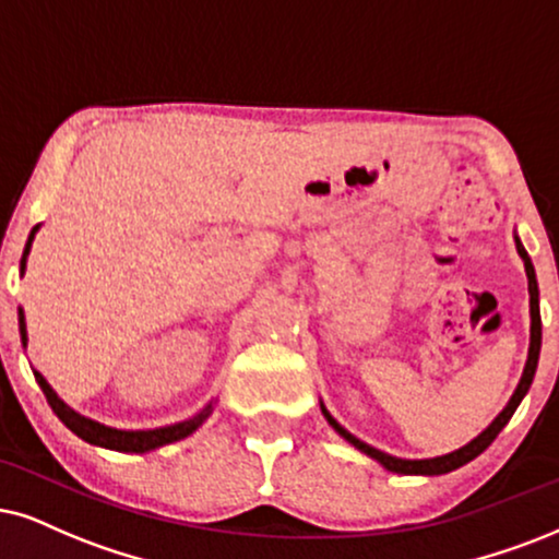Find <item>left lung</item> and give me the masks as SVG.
Listing matches in <instances>:
<instances>
[{"label":"left lung","instance_id":"left-lung-1","mask_svg":"<svg viewBox=\"0 0 559 559\" xmlns=\"http://www.w3.org/2000/svg\"><path fill=\"white\" fill-rule=\"evenodd\" d=\"M515 247H519V255L524 258L526 275H528V296H532V345H528V361H526L524 377H521L519 386H515L513 397H511V402H508V405H506L503 413H500L498 418L492 420L490 426H487V428L483 430V433H479V436L475 438V441H469L467 447H462V449L451 451V454H447V456H436V459H397V456H390V454H384V451H379V449L369 447V443L358 441V438L353 436V433H348V430H345V428L341 426V423H337L335 418H332V415H330L328 409H324V405H322L324 418H328L330 426L335 428L337 433H341V436L345 438V441L353 443V447H356V449H361L364 454H369L371 459H377V462H379V464H384V467L390 469V472H400V475H447V472H451V469L464 467V464L472 462V459L483 454V451H485L487 447H490L492 441H496L500 430L506 428V423L513 418L515 407H519V405H521V400L526 397L528 386H532V381H534V371H536V361H539V348H542L539 286H536V273H534L532 258H528V252L524 250V245L519 242V237H515Z\"/></svg>","mask_w":559,"mask_h":559}]
</instances>
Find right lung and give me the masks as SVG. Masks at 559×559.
Wrapping results in <instances>:
<instances>
[{"label": "right lung", "mask_w": 559, "mask_h": 559, "mask_svg": "<svg viewBox=\"0 0 559 559\" xmlns=\"http://www.w3.org/2000/svg\"><path fill=\"white\" fill-rule=\"evenodd\" d=\"M35 231H38V227H33L31 237H27L23 260H20V273H25V258H27V252H31ZM17 317H20V337H23V345H27V330H25L23 309H17ZM33 373H35V381H38V384H40V390H44V394H46L48 405H51L53 413L59 415V420L63 423V426L72 430V433L80 436L82 441L95 443V447H103V449L133 451V454H144V451L159 449V447H165V443L180 441V438L190 436L211 415V405H206V407L201 409V413L193 415V418H190V420L175 423V426H167V428H157V430H116V428L100 426V423L87 420V418H82V415H76L74 409H69L59 397H56V392L51 390V386H48V381L40 377L38 371H33Z\"/></svg>", "instance_id": "add662e5"}]
</instances>
